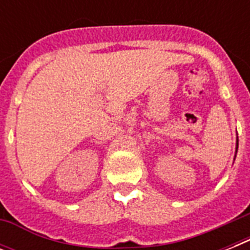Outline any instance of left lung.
I'll return each instance as SVG.
<instances>
[{"instance_id":"obj_1","label":"left lung","mask_w":250,"mask_h":250,"mask_svg":"<svg viewBox=\"0 0 250 250\" xmlns=\"http://www.w3.org/2000/svg\"><path fill=\"white\" fill-rule=\"evenodd\" d=\"M237 148H239V139L236 140V153H237ZM235 157H236V154H235Z\"/></svg>"}]
</instances>
